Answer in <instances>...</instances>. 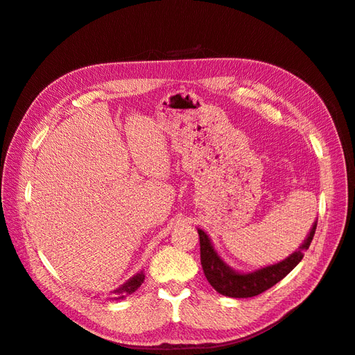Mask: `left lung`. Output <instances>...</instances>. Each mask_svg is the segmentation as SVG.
Instances as JSON below:
<instances>
[{"label":"left lung","instance_id":"obj_1","mask_svg":"<svg viewBox=\"0 0 355 355\" xmlns=\"http://www.w3.org/2000/svg\"><path fill=\"white\" fill-rule=\"evenodd\" d=\"M315 230H317V223L312 225L308 237H306V241L300 245V248L290 257H286L285 260L263 267V269H258L255 272L239 273L233 270L227 263H224L223 258L215 251L209 236L203 230L198 228L200 258L206 279L219 294L227 297L246 299V297L261 294L266 290L272 288L275 284L282 281L302 261L304 251L311 246Z\"/></svg>","mask_w":355,"mask_h":355}]
</instances>
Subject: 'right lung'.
Masks as SVG:
<instances>
[{
	"instance_id": "obj_1",
	"label": "right lung",
	"mask_w": 355,
	"mask_h": 355,
	"mask_svg": "<svg viewBox=\"0 0 355 355\" xmlns=\"http://www.w3.org/2000/svg\"><path fill=\"white\" fill-rule=\"evenodd\" d=\"M143 281H145V273L139 272L137 275H134L131 279H128L125 284L121 285L118 290H114V294H118L119 299H123L125 295H130V294L136 291L139 286L143 284Z\"/></svg>"
}]
</instances>
